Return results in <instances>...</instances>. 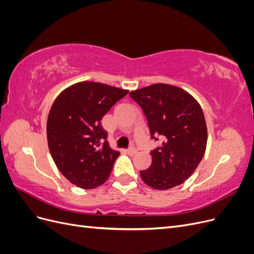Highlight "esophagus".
<instances>
[{
  "label": "esophagus",
  "mask_w": 254,
  "mask_h": 254,
  "mask_svg": "<svg viewBox=\"0 0 254 254\" xmlns=\"http://www.w3.org/2000/svg\"><path fill=\"white\" fill-rule=\"evenodd\" d=\"M127 152H128V155L132 156V155H135V153H136V149L134 147H130V148L127 149Z\"/></svg>",
  "instance_id": "esophagus-1"
}]
</instances>
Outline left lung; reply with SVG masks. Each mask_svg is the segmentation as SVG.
Returning <instances> with one entry per match:
<instances>
[{"mask_svg":"<svg viewBox=\"0 0 254 254\" xmlns=\"http://www.w3.org/2000/svg\"><path fill=\"white\" fill-rule=\"evenodd\" d=\"M148 123L151 139L162 137V146L150 151L152 163L141 171L152 189L168 190L183 183L200 163L206 146L203 112L188 92L171 84L156 83L132 91Z\"/></svg>","mask_w":254,"mask_h":254,"instance_id":"obj_1","label":"left lung"}]
</instances>
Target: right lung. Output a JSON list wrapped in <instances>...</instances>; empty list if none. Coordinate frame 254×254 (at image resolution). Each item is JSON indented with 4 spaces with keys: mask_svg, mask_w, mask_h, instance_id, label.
Instances as JSON below:
<instances>
[{
    "mask_svg": "<svg viewBox=\"0 0 254 254\" xmlns=\"http://www.w3.org/2000/svg\"><path fill=\"white\" fill-rule=\"evenodd\" d=\"M128 91L83 81L61 92L48 118L51 155L65 178L81 189L106 182L119 151L110 148L102 118Z\"/></svg>",
    "mask_w": 254,
    "mask_h": 254,
    "instance_id": "add662e5",
    "label": "right lung"
}]
</instances>
